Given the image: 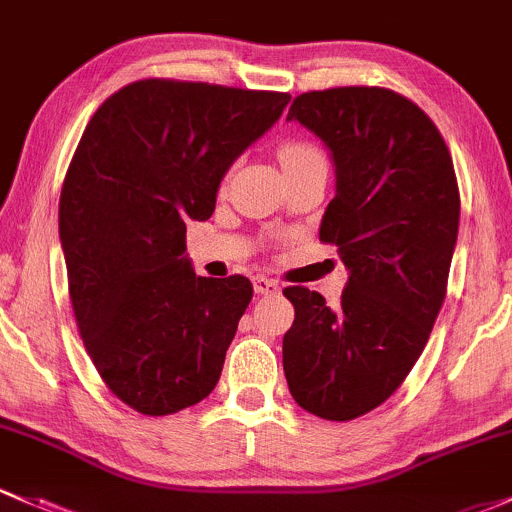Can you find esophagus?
I'll use <instances>...</instances> for the list:
<instances>
[{
    "instance_id": "34e87169",
    "label": "esophagus",
    "mask_w": 512,
    "mask_h": 512,
    "mask_svg": "<svg viewBox=\"0 0 512 512\" xmlns=\"http://www.w3.org/2000/svg\"><path fill=\"white\" fill-rule=\"evenodd\" d=\"M254 290L258 295H273V293H278L280 285H278V280H273V278L256 276L254 278Z\"/></svg>"
}]
</instances>
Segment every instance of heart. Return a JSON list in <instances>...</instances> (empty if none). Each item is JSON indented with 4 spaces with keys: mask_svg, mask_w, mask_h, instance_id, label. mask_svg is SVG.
<instances>
[{
    "mask_svg": "<svg viewBox=\"0 0 512 512\" xmlns=\"http://www.w3.org/2000/svg\"><path fill=\"white\" fill-rule=\"evenodd\" d=\"M320 156H322L320 148L307 144V141H288V144L280 146V151H278V158H280V163H283V170L302 166V163L315 161V158H320Z\"/></svg>",
    "mask_w": 512,
    "mask_h": 512,
    "instance_id": "b5f03b06",
    "label": "heart"
}]
</instances>
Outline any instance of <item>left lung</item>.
Segmentation results:
<instances>
[{
    "label": "left lung",
    "instance_id": "obj_1",
    "mask_svg": "<svg viewBox=\"0 0 512 512\" xmlns=\"http://www.w3.org/2000/svg\"><path fill=\"white\" fill-rule=\"evenodd\" d=\"M288 119L332 153L337 195L320 241L337 246L349 280L337 307L302 285L283 290L295 307L283 371L302 410L354 420L386 403L430 339L459 234V185L432 119L386 87L305 92Z\"/></svg>",
    "mask_w": 512,
    "mask_h": 512
}]
</instances>
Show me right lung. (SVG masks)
Returning <instances> with one entry per match:
<instances>
[{"label":"right lung","mask_w":512,"mask_h":512,"mask_svg":"<svg viewBox=\"0 0 512 512\" xmlns=\"http://www.w3.org/2000/svg\"><path fill=\"white\" fill-rule=\"evenodd\" d=\"M288 102V92L148 78L85 126L58 210L70 302L102 381L141 415L190 408L222 376L254 285L195 276L185 224L212 217L224 173Z\"/></svg>","instance_id":"right-lung-1"}]
</instances>
